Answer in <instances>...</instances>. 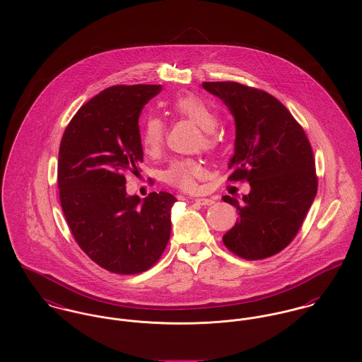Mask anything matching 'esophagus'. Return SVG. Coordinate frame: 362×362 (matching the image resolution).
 Instances as JSON below:
<instances>
[{
	"label": "esophagus",
	"mask_w": 362,
	"mask_h": 362,
	"mask_svg": "<svg viewBox=\"0 0 362 362\" xmlns=\"http://www.w3.org/2000/svg\"><path fill=\"white\" fill-rule=\"evenodd\" d=\"M194 202L199 204V205H212L215 201L212 200V199H196Z\"/></svg>",
	"instance_id": "esophagus-1"
}]
</instances>
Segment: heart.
I'll return each instance as SVG.
<instances>
[{
  "mask_svg": "<svg viewBox=\"0 0 362 362\" xmlns=\"http://www.w3.org/2000/svg\"><path fill=\"white\" fill-rule=\"evenodd\" d=\"M172 111L185 119L196 123L202 129V147L206 150H214L218 146V136L215 133V126L218 117L214 108L201 97L187 94L180 95L172 103ZM141 146L146 154L157 156L161 151L165 140V124L154 115L147 117L141 126ZM204 175V169L200 163L193 160H177L173 161L163 172V180L175 187L186 192L196 189V180Z\"/></svg>",
  "mask_w": 362,
  "mask_h": 362,
  "instance_id": "1",
  "label": "heart"
}]
</instances>
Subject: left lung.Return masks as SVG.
<instances>
[{
  "instance_id": "8db88e82",
  "label": "left lung",
  "mask_w": 362,
  "mask_h": 362,
  "mask_svg": "<svg viewBox=\"0 0 362 362\" xmlns=\"http://www.w3.org/2000/svg\"><path fill=\"white\" fill-rule=\"evenodd\" d=\"M236 123L229 180H247L250 193L236 206V225L225 245L244 259H264L286 248L300 230L317 196L318 180L311 144L288 110L267 91L236 81H204Z\"/></svg>"
}]
</instances>
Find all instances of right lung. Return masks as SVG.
<instances>
[{
    "label": "right lung",
    "instance_id": "right-lung-1",
    "mask_svg": "<svg viewBox=\"0 0 362 362\" xmlns=\"http://www.w3.org/2000/svg\"><path fill=\"white\" fill-rule=\"evenodd\" d=\"M161 84L112 86L87 101L66 126L58 154L59 200L81 250L101 268L134 275L151 268L170 236L176 199L126 193V173L143 162L139 117Z\"/></svg>",
    "mask_w": 362,
    "mask_h": 362
}]
</instances>
